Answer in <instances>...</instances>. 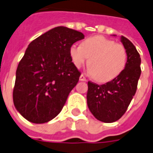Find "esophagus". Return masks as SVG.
<instances>
[{
  "mask_svg": "<svg viewBox=\"0 0 153 153\" xmlns=\"http://www.w3.org/2000/svg\"><path fill=\"white\" fill-rule=\"evenodd\" d=\"M80 81H86V80H87V79L85 78V76L83 75V74H81L80 76Z\"/></svg>",
  "mask_w": 153,
  "mask_h": 153,
  "instance_id": "esophagus-1",
  "label": "esophagus"
}]
</instances>
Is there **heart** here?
Returning a JSON list of instances; mask_svg holds the SVG:
<instances>
[{
  "label": "heart",
  "mask_w": 153,
  "mask_h": 153,
  "mask_svg": "<svg viewBox=\"0 0 153 153\" xmlns=\"http://www.w3.org/2000/svg\"><path fill=\"white\" fill-rule=\"evenodd\" d=\"M69 53L73 64L77 68L88 60V73L96 80L101 83L108 82L118 76L127 63L128 54L125 46L102 36L85 39L81 45H73Z\"/></svg>",
  "instance_id": "b5f03b06"
}]
</instances>
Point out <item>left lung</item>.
Wrapping results in <instances>:
<instances>
[{"label":"left lung","instance_id":"1","mask_svg":"<svg viewBox=\"0 0 153 153\" xmlns=\"http://www.w3.org/2000/svg\"><path fill=\"white\" fill-rule=\"evenodd\" d=\"M120 41L128 54L125 69L105 85L88 82V107L98 120L105 123L117 121L125 114L137 92L141 73V60L136 47L125 36H120Z\"/></svg>","mask_w":153,"mask_h":153}]
</instances>
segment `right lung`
I'll return each mask as SVG.
<instances>
[{
    "mask_svg": "<svg viewBox=\"0 0 153 153\" xmlns=\"http://www.w3.org/2000/svg\"><path fill=\"white\" fill-rule=\"evenodd\" d=\"M84 38L80 32L58 26L28 45L17 66L13 93L14 106L27 120L43 124L62 110L80 76L69 49Z\"/></svg>",
    "mask_w": 153,
    "mask_h": 153,
    "instance_id": "obj_1",
    "label": "right lung"
}]
</instances>
